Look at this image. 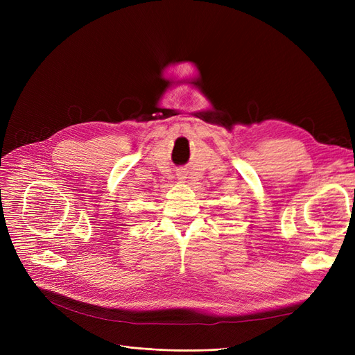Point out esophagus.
I'll list each match as a JSON object with an SVG mask.
<instances>
[{"label": "esophagus", "mask_w": 355, "mask_h": 355, "mask_svg": "<svg viewBox=\"0 0 355 355\" xmlns=\"http://www.w3.org/2000/svg\"><path fill=\"white\" fill-rule=\"evenodd\" d=\"M187 176H188V175H187V170H185V168L180 170L179 173H178V179H179V180H185Z\"/></svg>", "instance_id": "34e87169"}]
</instances>
